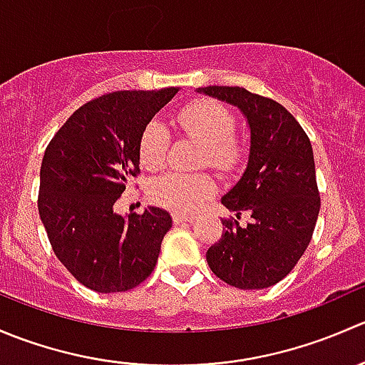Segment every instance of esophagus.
<instances>
[{"instance_id": "esophagus-1", "label": "esophagus", "mask_w": 365, "mask_h": 365, "mask_svg": "<svg viewBox=\"0 0 365 365\" xmlns=\"http://www.w3.org/2000/svg\"><path fill=\"white\" fill-rule=\"evenodd\" d=\"M173 220H175V224H189L192 222L194 217L189 213H173Z\"/></svg>"}]
</instances>
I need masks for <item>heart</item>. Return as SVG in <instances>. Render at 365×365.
<instances>
[{"label":"heart","mask_w":365,"mask_h":365,"mask_svg":"<svg viewBox=\"0 0 365 365\" xmlns=\"http://www.w3.org/2000/svg\"><path fill=\"white\" fill-rule=\"evenodd\" d=\"M178 125L189 138L205 146L203 160L212 168L231 169L240 160V146L233 139L235 116L226 106L200 98L178 111ZM169 132L159 120H152L139 138V160L146 169H159L168 159ZM215 192V183L205 173L187 175L171 171L152 183V200L173 212H196Z\"/></svg>","instance_id":"1"}]
</instances>
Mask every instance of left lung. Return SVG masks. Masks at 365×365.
<instances>
[{
    "label": "left lung",
    "mask_w": 365,
    "mask_h": 365,
    "mask_svg": "<svg viewBox=\"0 0 365 365\" xmlns=\"http://www.w3.org/2000/svg\"><path fill=\"white\" fill-rule=\"evenodd\" d=\"M197 91L237 106L251 128L247 168L222 205L237 218L249 209L252 220L240 227L236 219H222V237L206 252L210 270L238 289L277 284L305 252L318 220L322 200L311 141L272 98L238 86Z\"/></svg>",
    "instance_id": "8db88e82"
}]
</instances>
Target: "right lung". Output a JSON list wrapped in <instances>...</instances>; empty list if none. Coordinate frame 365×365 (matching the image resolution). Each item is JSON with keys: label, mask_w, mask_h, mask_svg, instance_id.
I'll use <instances>...</instances> for the list:
<instances>
[{"label": "right lung", "mask_w": 365, "mask_h": 365, "mask_svg": "<svg viewBox=\"0 0 365 365\" xmlns=\"http://www.w3.org/2000/svg\"><path fill=\"white\" fill-rule=\"evenodd\" d=\"M178 93L113 91L81 106L47 145L38 213L58 259L86 288L120 293L153 272L171 215L157 206L128 219L114 203L139 175V138Z\"/></svg>", "instance_id": "add662e5"}]
</instances>
